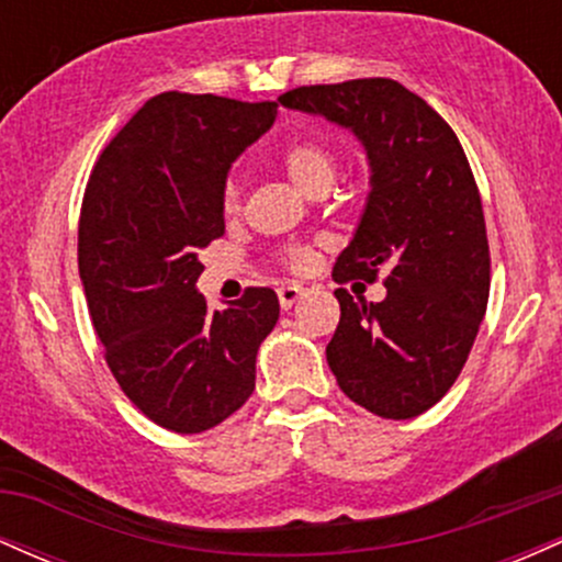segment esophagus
Instances as JSON below:
<instances>
[{"instance_id": "esophagus-1", "label": "esophagus", "mask_w": 562, "mask_h": 562, "mask_svg": "<svg viewBox=\"0 0 562 562\" xmlns=\"http://www.w3.org/2000/svg\"><path fill=\"white\" fill-rule=\"evenodd\" d=\"M303 295V288L301 285H282L280 290H277V299H280V306L282 308H293V303L299 301Z\"/></svg>"}]
</instances>
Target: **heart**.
Listing matches in <instances>:
<instances>
[{"instance_id":"1","label":"heart","mask_w":562,"mask_h":562,"mask_svg":"<svg viewBox=\"0 0 562 562\" xmlns=\"http://www.w3.org/2000/svg\"><path fill=\"white\" fill-rule=\"evenodd\" d=\"M282 166H285L293 184L301 192H306V195L314 187H330L335 179V156L322 142L314 139L290 142L285 150H282ZM224 209L229 214L240 209V184L235 179H229L227 187H224ZM285 259L293 269H306L312 263V254L303 248H293Z\"/></svg>"}]
</instances>
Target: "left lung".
I'll use <instances>...</instances> for the list:
<instances>
[{
	"label": "left lung",
	"mask_w": 562,
	"mask_h": 562,
	"mask_svg": "<svg viewBox=\"0 0 562 562\" xmlns=\"http://www.w3.org/2000/svg\"><path fill=\"white\" fill-rule=\"evenodd\" d=\"M277 102L348 128L370 164V195L333 280L383 274L389 293L367 303L335 290L340 322L327 364L372 415H423L465 367L488 301L486 222L465 150L423 97L393 79L299 87Z\"/></svg>",
	"instance_id": "left-lung-1"
}]
</instances>
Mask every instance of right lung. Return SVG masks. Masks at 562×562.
I'll use <instances>...</instances> for the list:
<instances>
[{"label":"right lung","mask_w":562,"mask_h":562,"mask_svg":"<svg viewBox=\"0 0 562 562\" xmlns=\"http://www.w3.org/2000/svg\"><path fill=\"white\" fill-rule=\"evenodd\" d=\"M277 102L164 92L102 150L79 222V274L121 391L173 434L224 423L256 389V353L280 317L248 288L211 312L200 250L224 235L237 156L274 124Z\"/></svg>","instance_id":"obj_1"}]
</instances>
